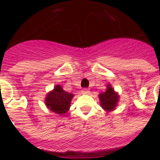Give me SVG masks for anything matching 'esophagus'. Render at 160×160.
I'll list each match as a JSON object with an SVG mask.
<instances>
[{
  "label": "esophagus",
  "mask_w": 160,
  "mask_h": 160,
  "mask_svg": "<svg viewBox=\"0 0 160 160\" xmlns=\"http://www.w3.org/2000/svg\"><path fill=\"white\" fill-rule=\"evenodd\" d=\"M81 92H82V94H88V93L90 92V90L87 89V88H84V89L81 90Z\"/></svg>",
  "instance_id": "obj_1"
}]
</instances>
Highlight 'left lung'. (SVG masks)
<instances>
[{
  "mask_svg": "<svg viewBox=\"0 0 160 160\" xmlns=\"http://www.w3.org/2000/svg\"><path fill=\"white\" fill-rule=\"evenodd\" d=\"M99 99L100 101V105L103 109L107 111H112L117 106L119 101V95L118 93L114 92L111 85H108L106 91L101 93L99 95Z\"/></svg>",
  "mask_w": 160,
  "mask_h": 160,
  "instance_id": "8db88e82",
  "label": "left lung"
}]
</instances>
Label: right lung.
<instances>
[{
    "label": "right lung",
    "instance_id": "obj_1",
    "mask_svg": "<svg viewBox=\"0 0 160 160\" xmlns=\"http://www.w3.org/2000/svg\"><path fill=\"white\" fill-rule=\"evenodd\" d=\"M73 97V94L66 92L60 85H55L52 91L47 94L45 103L50 110L63 115L70 109V102Z\"/></svg>",
    "mask_w": 160,
    "mask_h": 160
}]
</instances>
